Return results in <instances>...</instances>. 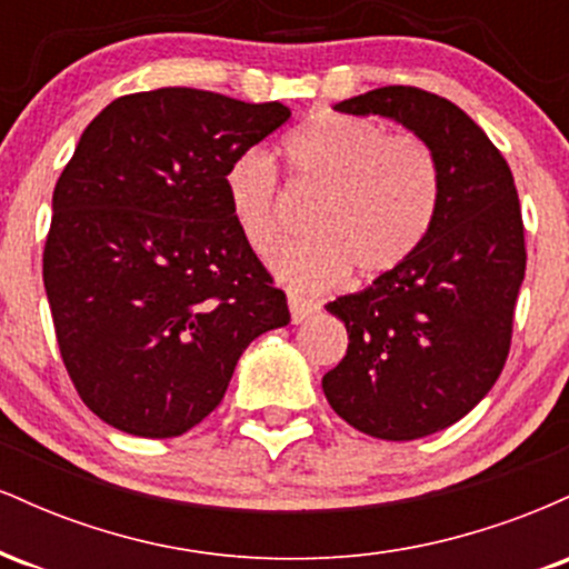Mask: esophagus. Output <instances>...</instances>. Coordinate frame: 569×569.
I'll list each match as a JSON object with an SVG mask.
<instances>
[{
    "mask_svg": "<svg viewBox=\"0 0 569 569\" xmlns=\"http://www.w3.org/2000/svg\"><path fill=\"white\" fill-rule=\"evenodd\" d=\"M289 307H291V321L302 323L305 318H310L312 312H318V305L312 299L299 297V293H289Z\"/></svg>",
    "mask_w": 569,
    "mask_h": 569,
    "instance_id": "obj_1",
    "label": "esophagus"
}]
</instances>
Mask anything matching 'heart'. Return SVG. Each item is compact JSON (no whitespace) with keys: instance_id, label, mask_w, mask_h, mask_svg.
Here are the masks:
<instances>
[{"instance_id":"heart-1","label":"heart","mask_w":569,"mask_h":569,"mask_svg":"<svg viewBox=\"0 0 569 569\" xmlns=\"http://www.w3.org/2000/svg\"><path fill=\"white\" fill-rule=\"evenodd\" d=\"M293 189L321 192L307 213L310 238L286 246L276 272L297 291H323L352 270L390 276L426 243L441 198L433 149L415 133H390L375 117L316 112L283 141ZM224 194L240 238L270 257L286 230L283 187L264 149L234 154Z\"/></svg>"}]
</instances>
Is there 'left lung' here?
<instances>
[{
  "label": "left lung",
  "mask_w": 569,
  "mask_h": 569,
  "mask_svg": "<svg viewBox=\"0 0 569 569\" xmlns=\"http://www.w3.org/2000/svg\"><path fill=\"white\" fill-rule=\"evenodd\" d=\"M335 109L393 117L439 160V211L420 251L326 305L348 329V352L323 375L331 409L375 439L411 441L466 417L506 367L527 270L519 194L500 149L447 98L390 84Z\"/></svg>",
  "instance_id": "8db88e82"
}]
</instances>
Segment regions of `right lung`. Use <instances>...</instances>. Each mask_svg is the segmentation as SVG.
<instances>
[{
	"label": "right lung",
	"mask_w": 569,
	"mask_h": 569,
	"mask_svg": "<svg viewBox=\"0 0 569 569\" xmlns=\"http://www.w3.org/2000/svg\"><path fill=\"white\" fill-rule=\"evenodd\" d=\"M289 117L194 88L130 93L58 176L42 253L58 350L84 407L122 433H187L248 345L291 321L224 194L234 154Z\"/></svg>",
	"instance_id": "add662e5"
}]
</instances>
